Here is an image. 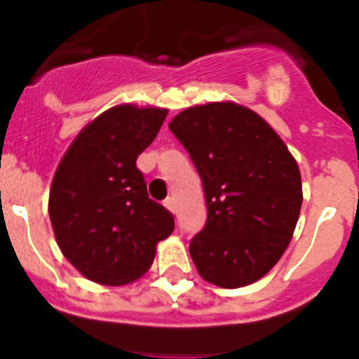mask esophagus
Listing matches in <instances>:
<instances>
[{
	"instance_id": "esophagus-1",
	"label": "esophagus",
	"mask_w": 359,
	"mask_h": 359,
	"mask_svg": "<svg viewBox=\"0 0 359 359\" xmlns=\"http://www.w3.org/2000/svg\"><path fill=\"white\" fill-rule=\"evenodd\" d=\"M163 205H165L170 212H175V201H173V198H166V200L163 201Z\"/></svg>"
}]
</instances>
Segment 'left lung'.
Returning a JSON list of instances; mask_svg holds the SVG:
<instances>
[{
    "mask_svg": "<svg viewBox=\"0 0 359 359\" xmlns=\"http://www.w3.org/2000/svg\"><path fill=\"white\" fill-rule=\"evenodd\" d=\"M168 128L205 191L206 224L189 243L198 273L222 288L260 280L287 250L302 205L288 147L257 112L234 102L189 107Z\"/></svg>",
    "mask_w": 359,
    "mask_h": 359,
    "instance_id": "8db88e82",
    "label": "left lung"
}]
</instances>
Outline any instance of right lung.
Masks as SVG:
<instances>
[{"label":"right lung","instance_id":"1","mask_svg":"<svg viewBox=\"0 0 359 359\" xmlns=\"http://www.w3.org/2000/svg\"><path fill=\"white\" fill-rule=\"evenodd\" d=\"M168 111L125 104L100 114L64 154L50 189L48 213L64 257L107 287L135 281L151 267L173 215L147 194L135 161Z\"/></svg>","mask_w":359,"mask_h":359}]
</instances>
